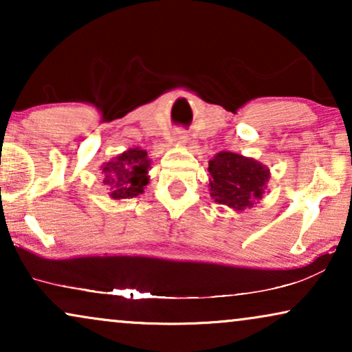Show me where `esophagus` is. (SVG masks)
<instances>
[{
    "instance_id": "1",
    "label": "esophagus",
    "mask_w": 352,
    "mask_h": 352,
    "mask_svg": "<svg viewBox=\"0 0 352 352\" xmlns=\"http://www.w3.org/2000/svg\"><path fill=\"white\" fill-rule=\"evenodd\" d=\"M173 141H175L176 144H186L187 141H189V136H187L186 129H176L175 131V136H173Z\"/></svg>"
}]
</instances>
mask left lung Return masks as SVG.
Returning a JSON list of instances; mask_svg holds the SVG:
<instances>
[{"label":"left lung","instance_id":"left-lung-1","mask_svg":"<svg viewBox=\"0 0 352 352\" xmlns=\"http://www.w3.org/2000/svg\"><path fill=\"white\" fill-rule=\"evenodd\" d=\"M210 195L221 205L243 211L261 199L269 181L267 166L234 152H219L208 162Z\"/></svg>","mask_w":352,"mask_h":352}]
</instances>
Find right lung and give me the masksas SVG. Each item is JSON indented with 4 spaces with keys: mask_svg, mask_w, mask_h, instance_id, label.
<instances>
[{
    "mask_svg": "<svg viewBox=\"0 0 352 352\" xmlns=\"http://www.w3.org/2000/svg\"><path fill=\"white\" fill-rule=\"evenodd\" d=\"M104 184L113 200L133 199L142 194L148 184L147 173L151 170V158L142 148H128L102 166Z\"/></svg>",
    "mask_w": 352,
    "mask_h": 352,
    "instance_id": "obj_1",
    "label": "right lung"
}]
</instances>
